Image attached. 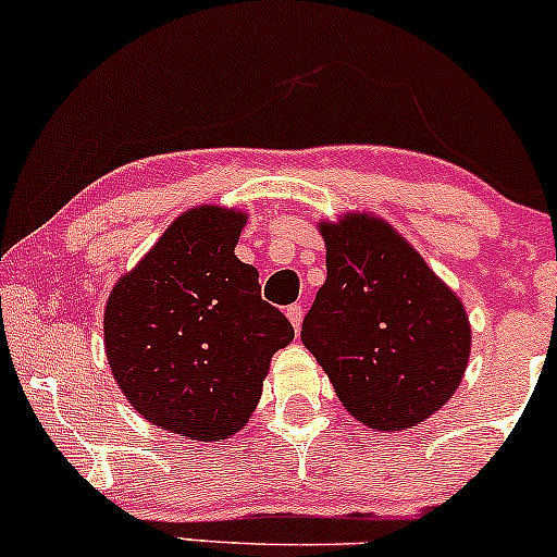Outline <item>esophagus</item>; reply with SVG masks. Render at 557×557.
Masks as SVG:
<instances>
[{
  "label": "esophagus",
  "instance_id": "esophagus-1",
  "mask_svg": "<svg viewBox=\"0 0 557 557\" xmlns=\"http://www.w3.org/2000/svg\"><path fill=\"white\" fill-rule=\"evenodd\" d=\"M286 317H288V322H292L294 332H299V327H301V317H305V309H301L299 305L286 307Z\"/></svg>",
  "mask_w": 557,
  "mask_h": 557
}]
</instances>
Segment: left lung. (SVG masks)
Masks as SVG:
<instances>
[{"mask_svg": "<svg viewBox=\"0 0 557 557\" xmlns=\"http://www.w3.org/2000/svg\"><path fill=\"white\" fill-rule=\"evenodd\" d=\"M327 281L301 343L343 407L381 432L411 430L453 399L471 358L460 296L381 216L320 220Z\"/></svg>", "mask_w": 557, "mask_h": 557, "instance_id": "8db88e82", "label": "left lung"}]
</instances>
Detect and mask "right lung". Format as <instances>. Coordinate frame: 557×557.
<instances>
[{"label": "right lung", "mask_w": 557, "mask_h": 557, "mask_svg": "<svg viewBox=\"0 0 557 557\" xmlns=\"http://www.w3.org/2000/svg\"><path fill=\"white\" fill-rule=\"evenodd\" d=\"M248 214L199 205L117 278L104 307V352L143 420L199 443L240 432L273 352L294 327L261 299L258 271L235 256Z\"/></svg>", "instance_id": "add662e5"}]
</instances>
